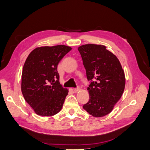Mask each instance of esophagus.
Instances as JSON below:
<instances>
[{"mask_svg": "<svg viewBox=\"0 0 150 150\" xmlns=\"http://www.w3.org/2000/svg\"><path fill=\"white\" fill-rule=\"evenodd\" d=\"M80 90H81V88H80V87H77V88H74V89H73V91H74V92H75V93H76V92H78L79 91H80Z\"/></svg>", "mask_w": 150, "mask_h": 150, "instance_id": "1", "label": "esophagus"}]
</instances>
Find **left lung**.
Segmentation results:
<instances>
[{"mask_svg": "<svg viewBox=\"0 0 150 150\" xmlns=\"http://www.w3.org/2000/svg\"><path fill=\"white\" fill-rule=\"evenodd\" d=\"M82 57L86 77L89 101L83 109L95 117H101L113 110L125 86V72L115 55L105 46L88 44L78 48Z\"/></svg>", "mask_w": 150, "mask_h": 150, "instance_id": "left-lung-1", "label": "left lung"}]
</instances>
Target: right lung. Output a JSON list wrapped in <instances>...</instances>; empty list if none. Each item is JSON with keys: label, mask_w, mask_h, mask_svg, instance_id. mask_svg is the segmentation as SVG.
Masks as SVG:
<instances>
[{"label": "right lung", "mask_w": 150, "mask_h": 150, "mask_svg": "<svg viewBox=\"0 0 150 150\" xmlns=\"http://www.w3.org/2000/svg\"><path fill=\"white\" fill-rule=\"evenodd\" d=\"M71 50L66 45L40 47L27 58L21 75V92L37 115L52 116L62 110L68 90L59 83L57 66Z\"/></svg>", "instance_id": "obj_1"}]
</instances>
